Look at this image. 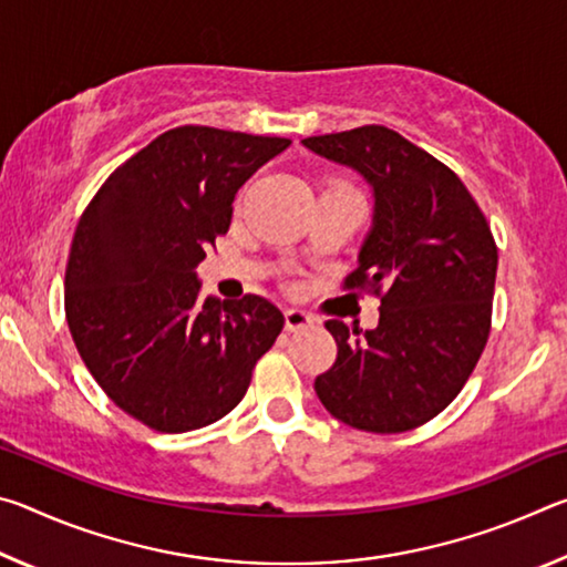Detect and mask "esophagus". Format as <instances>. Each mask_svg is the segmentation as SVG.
I'll return each instance as SVG.
<instances>
[{"label":"esophagus","instance_id":"34e87169","mask_svg":"<svg viewBox=\"0 0 567 567\" xmlns=\"http://www.w3.org/2000/svg\"><path fill=\"white\" fill-rule=\"evenodd\" d=\"M315 320L302 310H285V330L287 332H300L310 328Z\"/></svg>","mask_w":567,"mask_h":567}]
</instances>
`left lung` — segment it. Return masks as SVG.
<instances>
[{
	"mask_svg": "<svg viewBox=\"0 0 567 567\" xmlns=\"http://www.w3.org/2000/svg\"><path fill=\"white\" fill-rule=\"evenodd\" d=\"M368 179L375 215L348 290L380 297L375 330L328 320L334 364L315 380L332 417L364 433H405L440 415L491 334L497 247L453 169L395 130L364 124L302 140Z\"/></svg>",
	"mask_w": 567,
	"mask_h": 567,
	"instance_id": "obj_1",
	"label": "left lung"
}]
</instances>
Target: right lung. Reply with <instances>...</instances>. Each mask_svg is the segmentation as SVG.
<instances>
[{"instance_id":"add662e5","label":"right lung","mask_w":567,"mask_h":567,"mask_svg":"<svg viewBox=\"0 0 567 567\" xmlns=\"http://www.w3.org/2000/svg\"><path fill=\"white\" fill-rule=\"evenodd\" d=\"M285 137L169 130L112 172L74 229L64 312L114 405L157 433H189L245 398L285 318L260 295L203 300L195 267L229 229L237 189Z\"/></svg>"}]
</instances>
